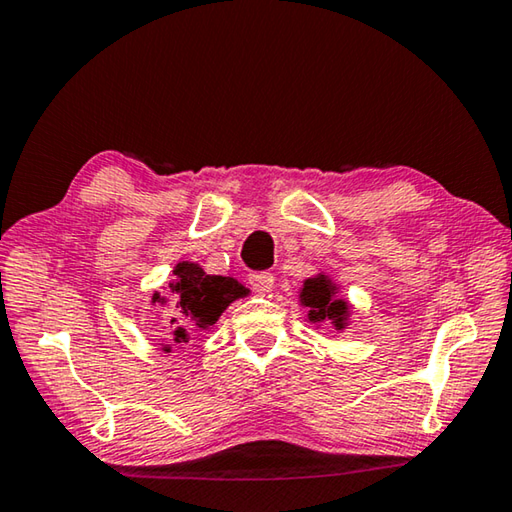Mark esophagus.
Listing matches in <instances>:
<instances>
[{"label": "esophagus", "instance_id": "esophagus-1", "mask_svg": "<svg viewBox=\"0 0 512 512\" xmlns=\"http://www.w3.org/2000/svg\"><path fill=\"white\" fill-rule=\"evenodd\" d=\"M249 285L251 290L258 294H267L274 285V276L270 272H251L249 274Z\"/></svg>", "mask_w": 512, "mask_h": 512}]
</instances>
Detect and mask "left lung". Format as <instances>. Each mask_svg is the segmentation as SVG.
<instances>
[{
	"mask_svg": "<svg viewBox=\"0 0 512 512\" xmlns=\"http://www.w3.org/2000/svg\"><path fill=\"white\" fill-rule=\"evenodd\" d=\"M339 292H342L339 285L326 272L303 281L299 288V306L306 310L308 324H315L317 328L333 326L337 333L351 326L353 306L339 297Z\"/></svg>",
	"mask_w": 512,
	"mask_h": 512,
	"instance_id": "8db88e82",
	"label": "left lung"
}]
</instances>
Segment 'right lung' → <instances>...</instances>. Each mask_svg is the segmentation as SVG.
Wrapping results in <instances>:
<instances>
[{
    "label": "right lung",
    "mask_w": 512,
    "mask_h": 512,
    "mask_svg": "<svg viewBox=\"0 0 512 512\" xmlns=\"http://www.w3.org/2000/svg\"><path fill=\"white\" fill-rule=\"evenodd\" d=\"M249 290L231 276L206 274L193 261H179L168 283V292L152 294V306H170V333L161 351L170 353L173 346L184 348L193 335L209 330L233 301L247 297Z\"/></svg>",
    "instance_id": "right-lung-1"
}]
</instances>
